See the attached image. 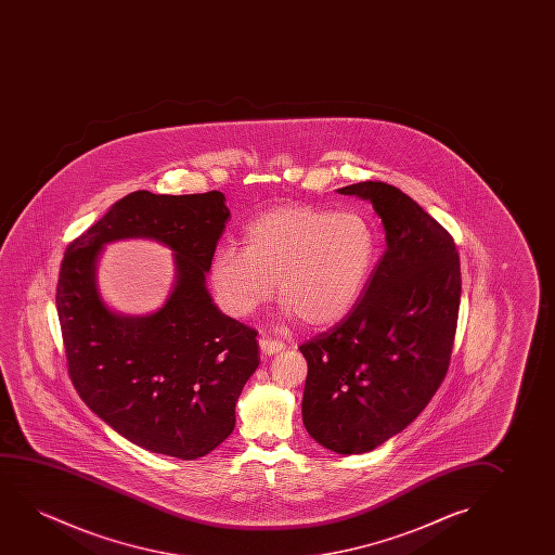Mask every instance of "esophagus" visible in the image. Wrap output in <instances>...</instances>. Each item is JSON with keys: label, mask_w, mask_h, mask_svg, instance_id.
Returning a JSON list of instances; mask_svg holds the SVG:
<instances>
[{"label": "esophagus", "mask_w": 555, "mask_h": 555, "mask_svg": "<svg viewBox=\"0 0 555 555\" xmlns=\"http://www.w3.org/2000/svg\"><path fill=\"white\" fill-rule=\"evenodd\" d=\"M284 343L276 341V339H271V337H259V349H261V352L266 354V357H271V354H274V352H281V350H284Z\"/></svg>", "instance_id": "1"}]
</instances>
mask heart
Listing matches in <instances>:
<instances>
[{
	"label": "heart",
	"instance_id": "1",
	"mask_svg": "<svg viewBox=\"0 0 555 555\" xmlns=\"http://www.w3.org/2000/svg\"><path fill=\"white\" fill-rule=\"evenodd\" d=\"M377 250L379 235L365 214L288 203L244 225L243 250L218 248L210 281L221 307L236 319L266 304L276 281L286 317L332 326L364 294Z\"/></svg>",
	"mask_w": 555,
	"mask_h": 555
}]
</instances>
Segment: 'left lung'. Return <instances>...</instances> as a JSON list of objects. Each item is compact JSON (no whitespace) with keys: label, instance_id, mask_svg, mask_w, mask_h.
I'll use <instances>...</instances> for the list:
<instances>
[{"label":"left lung","instance_id":"8db88e82","mask_svg":"<svg viewBox=\"0 0 555 555\" xmlns=\"http://www.w3.org/2000/svg\"><path fill=\"white\" fill-rule=\"evenodd\" d=\"M377 212L387 250L354 309L304 343V425L320 446L358 455L402 433L446 379L461 304L453 236L385 182L337 190Z\"/></svg>","mask_w":555,"mask_h":555}]
</instances>
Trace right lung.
I'll return each instance as SVG.
<instances>
[{"instance_id": "obj_1", "label": "right lung", "mask_w": 555, "mask_h": 555, "mask_svg": "<svg viewBox=\"0 0 555 555\" xmlns=\"http://www.w3.org/2000/svg\"><path fill=\"white\" fill-rule=\"evenodd\" d=\"M229 220L221 191L117 201L64 254L56 311L68 373L89 408L152 453L193 461L235 428V405L259 365L258 332L229 319L206 289ZM144 235L176 251L177 282L147 318L109 312L95 286L104 243Z\"/></svg>"}]
</instances>
